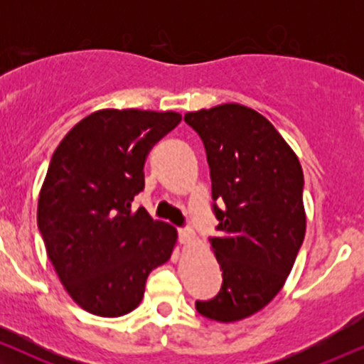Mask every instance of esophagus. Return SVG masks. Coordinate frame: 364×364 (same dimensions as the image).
Instances as JSON below:
<instances>
[{
  "label": "esophagus",
  "mask_w": 364,
  "mask_h": 364,
  "mask_svg": "<svg viewBox=\"0 0 364 364\" xmlns=\"http://www.w3.org/2000/svg\"><path fill=\"white\" fill-rule=\"evenodd\" d=\"M178 235L183 245H188L191 240H193V232H191L190 229H178Z\"/></svg>",
  "instance_id": "1"
}]
</instances>
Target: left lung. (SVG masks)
Listing matches in <instances>:
<instances>
[{
  "mask_svg": "<svg viewBox=\"0 0 364 364\" xmlns=\"http://www.w3.org/2000/svg\"><path fill=\"white\" fill-rule=\"evenodd\" d=\"M185 121L205 147L219 220L210 243L223 270L219 294L196 301V311L243 320L277 296L303 245L301 164L272 123L241 104L186 112Z\"/></svg>",
  "mask_w": 364,
  "mask_h": 364,
  "instance_id": "obj_1",
  "label": "left lung"
}]
</instances>
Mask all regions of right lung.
Wrapping results in <instances>:
<instances>
[{
	"instance_id": "1",
	"label": "right lung",
	"mask_w": 364,
	"mask_h": 364,
	"mask_svg": "<svg viewBox=\"0 0 364 364\" xmlns=\"http://www.w3.org/2000/svg\"><path fill=\"white\" fill-rule=\"evenodd\" d=\"M181 114L92 112L54 150L37 205L48 257L73 301L99 316L127 315L149 274L173 253L178 232L133 200L144 190L150 149Z\"/></svg>"
}]
</instances>
